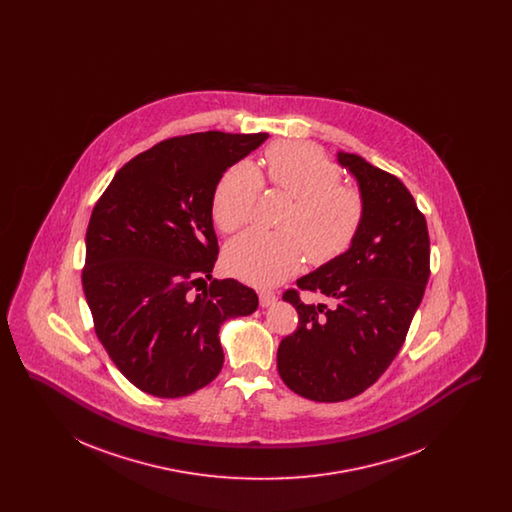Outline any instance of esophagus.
Listing matches in <instances>:
<instances>
[{"label":"esophagus","instance_id":"34e87169","mask_svg":"<svg viewBox=\"0 0 512 512\" xmlns=\"http://www.w3.org/2000/svg\"><path fill=\"white\" fill-rule=\"evenodd\" d=\"M276 299H278V297H276V293L274 292L259 293V303H261V307H270Z\"/></svg>","mask_w":512,"mask_h":512}]
</instances>
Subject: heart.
Instances as JSON below:
<instances>
[{"label":"heart","instance_id":"1","mask_svg":"<svg viewBox=\"0 0 512 512\" xmlns=\"http://www.w3.org/2000/svg\"><path fill=\"white\" fill-rule=\"evenodd\" d=\"M270 184L293 199L282 228L247 230L232 240L224 263L236 278L253 286H276L295 274L305 255L322 265L353 244L365 217L361 194L340 184L338 167L311 144H280L267 151ZM261 174L242 161L222 174L213 195V219L230 234L245 226L261 194Z\"/></svg>","mask_w":512,"mask_h":512}]
</instances>
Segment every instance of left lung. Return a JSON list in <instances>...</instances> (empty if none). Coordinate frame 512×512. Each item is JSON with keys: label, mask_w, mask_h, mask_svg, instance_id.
Instances as JSON below:
<instances>
[{"label": "left lung", "mask_w": 512, "mask_h": 512, "mask_svg": "<svg viewBox=\"0 0 512 512\" xmlns=\"http://www.w3.org/2000/svg\"><path fill=\"white\" fill-rule=\"evenodd\" d=\"M336 157L357 180L363 224L347 251L297 280L301 290L332 297V309L303 303L295 290L284 293L299 326L276 355L284 384L320 403L351 399L386 372L430 276L426 219L405 184L361 155Z\"/></svg>", "instance_id": "obj_1"}]
</instances>
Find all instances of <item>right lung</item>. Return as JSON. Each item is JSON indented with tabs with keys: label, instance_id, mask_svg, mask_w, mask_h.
<instances>
[{
	"label": "right lung",
	"instance_id": "obj_1",
	"mask_svg": "<svg viewBox=\"0 0 512 512\" xmlns=\"http://www.w3.org/2000/svg\"><path fill=\"white\" fill-rule=\"evenodd\" d=\"M267 138L211 130L165 140L128 161L92 211L82 288L96 334L149 395L184 397L213 382L220 324L257 311V293L232 278L194 292L219 255L220 178Z\"/></svg>",
	"mask_w": 512,
	"mask_h": 512
}]
</instances>
